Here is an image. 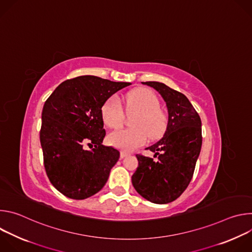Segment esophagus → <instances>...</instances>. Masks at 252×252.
<instances>
[{
  "mask_svg": "<svg viewBox=\"0 0 252 252\" xmlns=\"http://www.w3.org/2000/svg\"><path fill=\"white\" fill-rule=\"evenodd\" d=\"M128 155H129V154H128L127 152H126V151H122V152H121V158H124L125 157H126V156H128Z\"/></svg>",
  "mask_w": 252,
  "mask_h": 252,
  "instance_id": "esophagus-1",
  "label": "esophagus"
}]
</instances>
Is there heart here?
I'll return each instance as SVG.
<instances>
[{
  "label": "heart",
  "mask_w": 252,
  "mask_h": 252,
  "mask_svg": "<svg viewBox=\"0 0 252 252\" xmlns=\"http://www.w3.org/2000/svg\"><path fill=\"white\" fill-rule=\"evenodd\" d=\"M126 110L138 111L132 126L134 127L119 129L109 135V142L123 151H132L142 147L148 140L160 137L166 128L167 118L159 109V100L155 93L146 89L131 91L125 98ZM101 118L105 126L118 128L123 126L125 112L118 95L107 98L101 106Z\"/></svg>",
  "instance_id": "heart-1"
}]
</instances>
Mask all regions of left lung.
<instances>
[{"label": "left lung", "instance_id": "1", "mask_svg": "<svg viewBox=\"0 0 252 252\" xmlns=\"http://www.w3.org/2000/svg\"><path fill=\"white\" fill-rule=\"evenodd\" d=\"M143 84L163 97L168 123L163 137L146 149L156 153L158 159L136 155L138 165L131 183L142 197L163 204L181 196L191 181L202 143L201 121L184 94L158 82Z\"/></svg>", "mask_w": 252, "mask_h": 252}]
</instances>
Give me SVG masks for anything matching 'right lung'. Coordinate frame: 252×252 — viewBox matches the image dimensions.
Returning a JSON list of instances; mask_svg holds the SVG:
<instances>
[{
  "instance_id": "add662e5",
  "label": "right lung",
  "mask_w": 252,
  "mask_h": 252,
  "mask_svg": "<svg viewBox=\"0 0 252 252\" xmlns=\"http://www.w3.org/2000/svg\"><path fill=\"white\" fill-rule=\"evenodd\" d=\"M129 85L83 76L63 82L45 101L40 130L44 165L51 184L63 195L85 199L105 185L120 152L101 145V106Z\"/></svg>"
}]
</instances>
